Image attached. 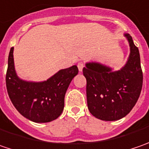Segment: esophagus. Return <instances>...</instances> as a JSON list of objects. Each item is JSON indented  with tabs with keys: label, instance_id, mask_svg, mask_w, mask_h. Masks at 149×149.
<instances>
[{
	"label": "esophagus",
	"instance_id": "1",
	"mask_svg": "<svg viewBox=\"0 0 149 149\" xmlns=\"http://www.w3.org/2000/svg\"><path fill=\"white\" fill-rule=\"evenodd\" d=\"M84 67V64L83 62H79V63H78V69H79V71H82V70H83Z\"/></svg>",
	"mask_w": 149,
	"mask_h": 149
}]
</instances>
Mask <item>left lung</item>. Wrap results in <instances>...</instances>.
I'll use <instances>...</instances> for the list:
<instances>
[{"label":"left lung","mask_w":149,"mask_h":149,"mask_svg":"<svg viewBox=\"0 0 149 149\" xmlns=\"http://www.w3.org/2000/svg\"><path fill=\"white\" fill-rule=\"evenodd\" d=\"M130 46L127 64L120 70L112 72L98 63L84 67L86 78L87 104L95 118L114 121L126 116L134 107L143 86V71L138 47L129 34H125Z\"/></svg>","instance_id":"1"}]
</instances>
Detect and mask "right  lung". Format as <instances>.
<instances>
[{
	"label": "right lung",
	"mask_w": 149,
	"mask_h": 149,
	"mask_svg": "<svg viewBox=\"0 0 149 149\" xmlns=\"http://www.w3.org/2000/svg\"><path fill=\"white\" fill-rule=\"evenodd\" d=\"M13 49L11 47L9 53L6 75L7 93L13 105L21 115L36 123L56 119L63 112L66 90L78 74V67L73 65L61 70L47 81L26 82L15 74Z\"/></svg>",
	"instance_id": "1"
}]
</instances>
